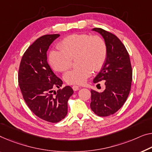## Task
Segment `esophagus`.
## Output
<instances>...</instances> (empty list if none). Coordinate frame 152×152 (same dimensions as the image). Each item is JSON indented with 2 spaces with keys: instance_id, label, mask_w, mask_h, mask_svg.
Listing matches in <instances>:
<instances>
[{
  "instance_id": "obj_1",
  "label": "esophagus",
  "mask_w": 152,
  "mask_h": 152,
  "mask_svg": "<svg viewBox=\"0 0 152 152\" xmlns=\"http://www.w3.org/2000/svg\"><path fill=\"white\" fill-rule=\"evenodd\" d=\"M72 89H73L74 91H78L79 89V87L77 85H74L73 87H72Z\"/></svg>"
}]
</instances>
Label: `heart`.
Here are the masks:
<instances>
[{
    "label": "heart",
    "instance_id": "b5f03b06",
    "mask_svg": "<svg viewBox=\"0 0 152 152\" xmlns=\"http://www.w3.org/2000/svg\"><path fill=\"white\" fill-rule=\"evenodd\" d=\"M60 50H51L48 63L55 71L65 72L72 66V60L76 58L78 65L64 75L66 83L82 85L94 71L102 68L107 57V46L99 36L88 34H74L63 39L58 46Z\"/></svg>",
    "mask_w": 152,
    "mask_h": 152
}]
</instances>
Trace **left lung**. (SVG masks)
Listing matches in <instances>:
<instances>
[{
    "mask_svg": "<svg viewBox=\"0 0 152 152\" xmlns=\"http://www.w3.org/2000/svg\"><path fill=\"white\" fill-rule=\"evenodd\" d=\"M92 31L102 36L107 46L106 62L95 78L94 83L104 80L105 89L101 93L91 90L90 106L95 114L107 117L121 108L131 89L132 70L128 51L117 36L100 28Z\"/></svg>",
    "mask_w": 152,
    "mask_h": 152,
    "instance_id": "obj_1",
    "label": "left lung"
}]
</instances>
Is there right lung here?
Listing matches in <instances>:
<instances>
[{
    "label": "right lung",
    "instance_id": "right-lung-1",
    "mask_svg": "<svg viewBox=\"0 0 152 152\" xmlns=\"http://www.w3.org/2000/svg\"><path fill=\"white\" fill-rule=\"evenodd\" d=\"M58 34L42 36L31 44L22 56L18 72V83L27 106L45 121L57 123L67 114V101L74 94L69 86L53 94L63 81L54 74L47 61V50Z\"/></svg>",
    "mask_w": 152,
    "mask_h": 152
}]
</instances>
